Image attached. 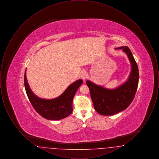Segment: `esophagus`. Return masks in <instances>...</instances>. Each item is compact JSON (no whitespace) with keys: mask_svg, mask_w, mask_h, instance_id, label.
<instances>
[{"mask_svg":"<svg viewBox=\"0 0 159 159\" xmlns=\"http://www.w3.org/2000/svg\"><path fill=\"white\" fill-rule=\"evenodd\" d=\"M80 76H81L82 79L84 80L87 77V73L85 71H83L80 74Z\"/></svg>","mask_w":159,"mask_h":159,"instance_id":"34e87169","label":"esophagus"}]
</instances>
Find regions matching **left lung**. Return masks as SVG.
Wrapping results in <instances>:
<instances>
[{"mask_svg": "<svg viewBox=\"0 0 159 159\" xmlns=\"http://www.w3.org/2000/svg\"><path fill=\"white\" fill-rule=\"evenodd\" d=\"M128 56L132 70L128 80L115 89H107L87 81L94 108L103 116H111L118 113L128 107L136 93L138 82L139 70L132 53L128 46L120 47Z\"/></svg>", "mask_w": 159, "mask_h": 159, "instance_id": "obj_1", "label": "left lung"}]
</instances>
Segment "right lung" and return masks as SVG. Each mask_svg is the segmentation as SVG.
I'll list each match as a JSON object with an SVG mask.
<instances>
[{
  "label": "right lung",
  "mask_w": 159,
  "mask_h": 159,
  "mask_svg": "<svg viewBox=\"0 0 159 159\" xmlns=\"http://www.w3.org/2000/svg\"><path fill=\"white\" fill-rule=\"evenodd\" d=\"M83 83L79 79L70 84L59 97L53 99L39 98L31 91L24 74L26 93L34 109L41 116L48 120H57L67 117L73 111V99L78 88Z\"/></svg>",
  "instance_id": "right-lung-1"
}]
</instances>
